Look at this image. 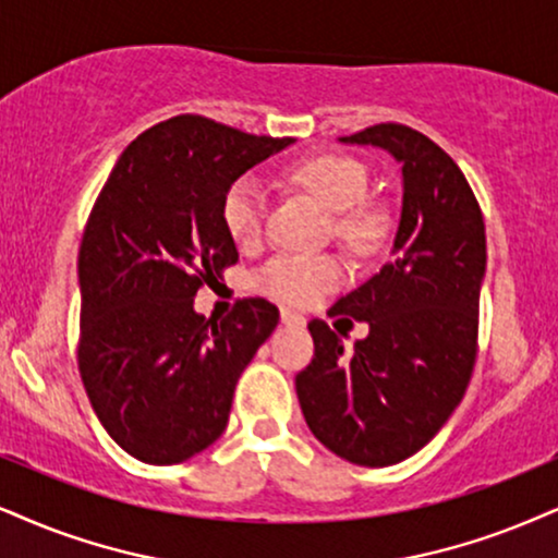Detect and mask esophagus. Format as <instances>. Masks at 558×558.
I'll return each mask as SVG.
<instances>
[{
    "label": "esophagus",
    "instance_id": "obj_1",
    "mask_svg": "<svg viewBox=\"0 0 558 558\" xmlns=\"http://www.w3.org/2000/svg\"><path fill=\"white\" fill-rule=\"evenodd\" d=\"M280 322L288 324V327H303L306 319L299 312H293V308H280Z\"/></svg>",
    "mask_w": 558,
    "mask_h": 558
}]
</instances>
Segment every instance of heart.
<instances>
[{
	"label": "heart",
	"mask_w": 558,
	"mask_h": 558,
	"mask_svg": "<svg viewBox=\"0 0 558 558\" xmlns=\"http://www.w3.org/2000/svg\"><path fill=\"white\" fill-rule=\"evenodd\" d=\"M295 185L319 197L337 214V234L350 246H371L380 234L376 210L365 208L368 195V169L348 154H319L299 161L291 169ZM267 195L263 182L244 174L231 182L221 203V218L236 244H252L263 234ZM257 291L295 306H306L342 283V265L327 255H293L283 252L259 267L252 278Z\"/></svg>",
	"instance_id": "obj_1"
}]
</instances>
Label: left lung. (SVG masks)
Wrapping results in <instances>:
<instances>
[{
    "instance_id": "8db88e82",
    "label": "left lung",
    "mask_w": 558,
    "mask_h": 558,
    "mask_svg": "<svg viewBox=\"0 0 558 558\" xmlns=\"http://www.w3.org/2000/svg\"><path fill=\"white\" fill-rule=\"evenodd\" d=\"M342 141L401 161V221L393 257L331 308L368 322V337L348 352L327 322H308L314 357L295 376V393L331 453L391 466L425 448L466 393L478 350L484 216L461 169L425 133L378 123Z\"/></svg>"
}]
</instances>
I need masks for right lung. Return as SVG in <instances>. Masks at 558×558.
<instances>
[{
    "label": "right lung",
    "instance_id": "obj_1",
    "mask_svg": "<svg viewBox=\"0 0 558 558\" xmlns=\"http://www.w3.org/2000/svg\"><path fill=\"white\" fill-rule=\"evenodd\" d=\"M291 141L174 116L125 146L89 210L76 361L97 420L138 461L169 466L218 440L280 319L265 299L206 319L193 299L239 259L221 218L231 182Z\"/></svg>",
    "mask_w": 558,
    "mask_h": 558
}]
</instances>
